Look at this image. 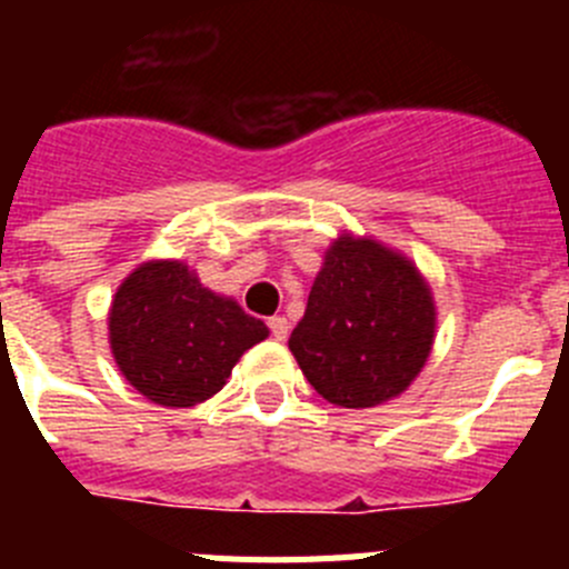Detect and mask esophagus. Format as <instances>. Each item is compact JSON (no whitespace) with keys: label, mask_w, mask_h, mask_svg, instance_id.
<instances>
[{"label":"esophagus","mask_w":569,"mask_h":569,"mask_svg":"<svg viewBox=\"0 0 569 569\" xmlns=\"http://www.w3.org/2000/svg\"><path fill=\"white\" fill-rule=\"evenodd\" d=\"M268 328H270V336H273L276 341H284L290 333V321L284 319V316H273V319L268 321Z\"/></svg>","instance_id":"1"}]
</instances>
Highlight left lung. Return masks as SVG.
<instances>
[{"mask_svg": "<svg viewBox=\"0 0 569 569\" xmlns=\"http://www.w3.org/2000/svg\"><path fill=\"white\" fill-rule=\"evenodd\" d=\"M433 339V293L413 261L376 239L341 233L288 347L321 399L361 410L405 393Z\"/></svg>", "mask_w": 569, "mask_h": 569, "instance_id": "8db88e82", "label": "left lung"}]
</instances>
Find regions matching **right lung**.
I'll list each match as a JSON object with an SVG mask.
<instances>
[{"instance_id": "right-lung-1", "label": "right lung", "mask_w": 569, "mask_h": 569, "mask_svg": "<svg viewBox=\"0 0 569 569\" xmlns=\"http://www.w3.org/2000/svg\"><path fill=\"white\" fill-rule=\"evenodd\" d=\"M268 333L264 321L170 259L142 261L119 284L108 313L116 365L162 407H193L219 393L241 353Z\"/></svg>"}]
</instances>
